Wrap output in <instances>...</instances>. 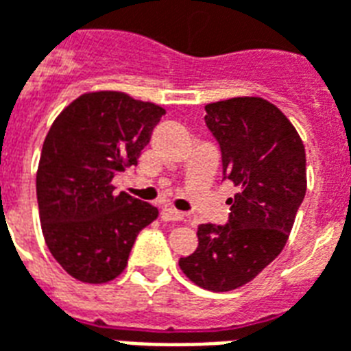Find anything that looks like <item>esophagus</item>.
Wrapping results in <instances>:
<instances>
[{
	"instance_id": "1",
	"label": "esophagus",
	"mask_w": 351,
	"mask_h": 351,
	"mask_svg": "<svg viewBox=\"0 0 351 351\" xmlns=\"http://www.w3.org/2000/svg\"><path fill=\"white\" fill-rule=\"evenodd\" d=\"M160 217H162L163 221H182L184 214L178 212V210L171 208V206H163L162 212H160Z\"/></svg>"
}]
</instances>
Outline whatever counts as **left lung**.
<instances>
[{"label": "left lung", "mask_w": 351, "mask_h": 351, "mask_svg": "<svg viewBox=\"0 0 351 351\" xmlns=\"http://www.w3.org/2000/svg\"><path fill=\"white\" fill-rule=\"evenodd\" d=\"M204 123L221 150L223 180L238 188L225 225L197 228L180 268L206 290L255 279L281 253L307 191L305 147L281 110L256 96L208 104Z\"/></svg>", "instance_id": "obj_1"}]
</instances>
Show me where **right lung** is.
Returning <instances> with one entry per match:
<instances>
[{
	"label": "right lung",
	"instance_id": "obj_1",
	"mask_svg": "<svg viewBox=\"0 0 351 351\" xmlns=\"http://www.w3.org/2000/svg\"><path fill=\"white\" fill-rule=\"evenodd\" d=\"M165 110L115 90L82 95L44 139L37 171L43 234L61 268L83 282L123 274L137 234L158 217L149 202L115 193L111 180L150 141Z\"/></svg>",
	"mask_w": 351,
	"mask_h": 351
}]
</instances>
